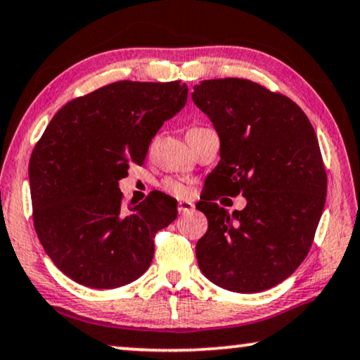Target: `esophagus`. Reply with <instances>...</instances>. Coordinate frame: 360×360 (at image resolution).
<instances>
[{
  "label": "esophagus",
  "mask_w": 360,
  "mask_h": 360,
  "mask_svg": "<svg viewBox=\"0 0 360 360\" xmlns=\"http://www.w3.org/2000/svg\"><path fill=\"white\" fill-rule=\"evenodd\" d=\"M193 209H195V204H193L191 201H180L179 202V212L180 214H188V212H191Z\"/></svg>",
  "instance_id": "esophagus-1"
}]
</instances>
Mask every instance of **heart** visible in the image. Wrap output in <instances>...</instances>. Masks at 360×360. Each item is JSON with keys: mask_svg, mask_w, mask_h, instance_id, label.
I'll return each mask as SVG.
<instances>
[{"mask_svg": "<svg viewBox=\"0 0 360 360\" xmlns=\"http://www.w3.org/2000/svg\"><path fill=\"white\" fill-rule=\"evenodd\" d=\"M165 190L174 193L175 196H186L188 193H190L184 184H180V181H174V180L165 181Z\"/></svg>", "mask_w": 360, "mask_h": 360, "instance_id": "heart-1", "label": "heart"}]
</instances>
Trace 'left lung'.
Listing matches in <instances>:
<instances>
[{"mask_svg":"<svg viewBox=\"0 0 360 360\" xmlns=\"http://www.w3.org/2000/svg\"><path fill=\"white\" fill-rule=\"evenodd\" d=\"M193 90L220 140L212 188L196 206L209 222L196 243L199 269L224 290L265 291L300 267L322 217L317 135L296 103L251 80H204ZM220 194H243L247 207L230 214L213 202Z\"/></svg>","mask_w":360,"mask_h":360,"instance_id":"left-lung-1","label":"left lung"}]
</instances>
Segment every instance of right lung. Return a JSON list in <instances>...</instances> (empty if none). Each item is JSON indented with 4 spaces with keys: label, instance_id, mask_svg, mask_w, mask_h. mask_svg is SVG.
Returning <instances> with one entry per match:
<instances>
[{
    "label": "right lung",
    "instance_id": "add662e5",
    "mask_svg": "<svg viewBox=\"0 0 360 360\" xmlns=\"http://www.w3.org/2000/svg\"><path fill=\"white\" fill-rule=\"evenodd\" d=\"M180 82L122 80L60 108L29 164L33 224L53 264L77 283L110 290L146 272L154 233L176 219V201L151 193L124 206L119 180L143 164L149 143L185 108Z\"/></svg>",
    "mask_w": 360,
    "mask_h": 360
}]
</instances>
